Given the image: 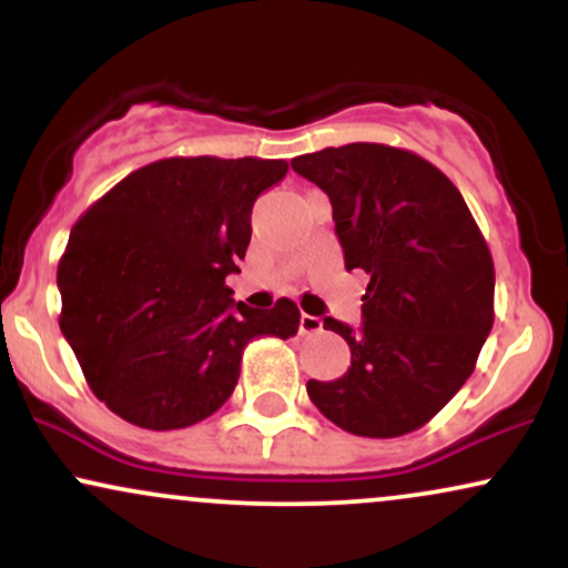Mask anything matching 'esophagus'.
I'll return each mask as SVG.
<instances>
[{
  "label": "esophagus",
  "instance_id": "1",
  "mask_svg": "<svg viewBox=\"0 0 568 568\" xmlns=\"http://www.w3.org/2000/svg\"><path fill=\"white\" fill-rule=\"evenodd\" d=\"M321 331H323L321 317H315V315H302V317H298V334L312 336V334H321Z\"/></svg>",
  "mask_w": 568,
  "mask_h": 568
}]
</instances>
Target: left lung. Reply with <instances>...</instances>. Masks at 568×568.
Instances as JSON below:
<instances>
[{
  "instance_id": "8db88e82",
  "label": "left lung",
  "mask_w": 568,
  "mask_h": 568,
  "mask_svg": "<svg viewBox=\"0 0 568 568\" xmlns=\"http://www.w3.org/2000/svg\"><path fill=\"white\" fill-rule=\"evenodd\" d=\"M293 171L328 194L347 270L368 280L361 328L325 317L349 344L347 374L306 382L325 419L363 438L427 425L462 384L494 325V262L459 189L419 154L347 143Z\"/></svg>"
}]
</instances>
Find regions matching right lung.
<instances>
[{
    "mask_svg": "<svg viewBox=\"0 0 568 568\" xmlns=\"http://www.w3.org/2000/svg\"><path fill=\"white\" fill-rule=\"evenodd\" d=\"M283 160L171 158L122 179L71 230L58 264L61 331L98 400L146 429H181L230 400L247 342L288 338L298 306L234 302L253 202Z\"/></svg>",
    "mask_w": 568,
    "mask_h": 568,
    "instance_id": "obj_1",
    "label": "right lung"
}]
</instances>
